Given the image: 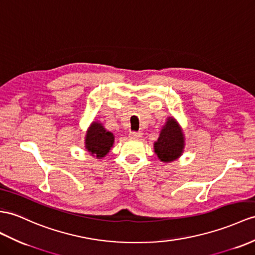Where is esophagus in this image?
<instances>
[{"label":"esophagus","mask_w":255,"mask_h":255,"mask_svg":"<svg viewBox=\"0 0 255 255\" xmlns=\"http://www.w3.org/2000/svg\"><path fill=\"white\" fill-rule=\"evenodd\" d=\"M129 137L134 138V139H137V138L141 137V133H140V132H135V131H133V132L129 133Z\"/></svg>","instance_id":"obj_1"}]
</instances>
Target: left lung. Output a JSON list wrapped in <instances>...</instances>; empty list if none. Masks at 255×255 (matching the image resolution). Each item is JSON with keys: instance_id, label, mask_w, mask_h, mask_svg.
<instances>
[{"instance_id": "8db88e82", "label": "left lung", "mask_w": 255, "mask_h": 255, "mask_svg": "<svg viewBox=\"0 0 255 255\" xmlns=\"http://www.w3.org/2000/svg\"><path fill=\"white\" fill-rule=\"evenodd\" d=\"M184 136L173 118L167 119L164 128L161 129L158 140L154 142V152L163 162L177 159L183 151Z\"/></svg>"}]
</instances>
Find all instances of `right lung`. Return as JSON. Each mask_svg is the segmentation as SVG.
Masks as SVG:
<instances>
[{"label": "right lung", "instance_id": "obj_1", "mask_svg": "<svg viewBox=\"0 0 255 255\" xmlns=\"http://www.w3.org/2000/svg\"><path fill=\"white\" fill-rule=\"evenodd\" d=\"M114 139V135L107 132L101 123L94 122L86 134V149L97 158L105 157L113 147Z\"/></svg>", "mask_w": 255, "mask_h": 255}]
</instances>
